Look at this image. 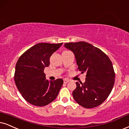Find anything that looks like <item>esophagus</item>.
Wrapping results in <instances>:
<instances>
[{
  "label": "esophagus",
  "instance_id": "esophagus-1",
  "mask_svg": "<svg viewBox=\"0 0 129 129\" xmlns=\"http://www.w3.org/2000/svg\"><path fill=\"white\" fill-rule=\"evenodd\" d=\"M70 80L68 79H63V82H64V83H67L68 82H69Z\"/></svg>",
  "mask_w": 129,
  "mask_h": 129
}]
</instances>
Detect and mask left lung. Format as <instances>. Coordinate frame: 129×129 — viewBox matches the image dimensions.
I'll use <instances>...</instances> for the list:
<instances>
[{"instance_id":"obj_1","label":"left lung","mask_w":129,"mask_h":129,"mask_svg":"<svg viewBox=\"0 0 129 129\" xmlns=\"http://www.w3.org/2000/svg\"><path fill=\"white\" fill-rule=\"evenodd\" d=\"M64 47L74 53L79 71L86 73L84 83L76 82L73 92L74 100L86 108L100 105L110 95L114 84L112 62L101 49L87 42L67 43Z\"/></svg>"}]
</instances>
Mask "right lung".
<instances>
[{
	"mask_svg": "<svg viewBox=\"0 0 129 129\" xmlns=\"http://www.w3.org/2000/svg\"><path fill=\"white\" fill-rule=\"evenodd\" d=\"M62 45L40 43L19 57L15 66L14 80L22 97L37 107L48 105L56 99L63 83L61 79H46L44 69L50 64V57Z\"/></svg>",
	"mask_w": 129,
	"mask_h": 129,
	"instance_id": "right-lung-1",
	"label": "right lung"
}]
</instances>
